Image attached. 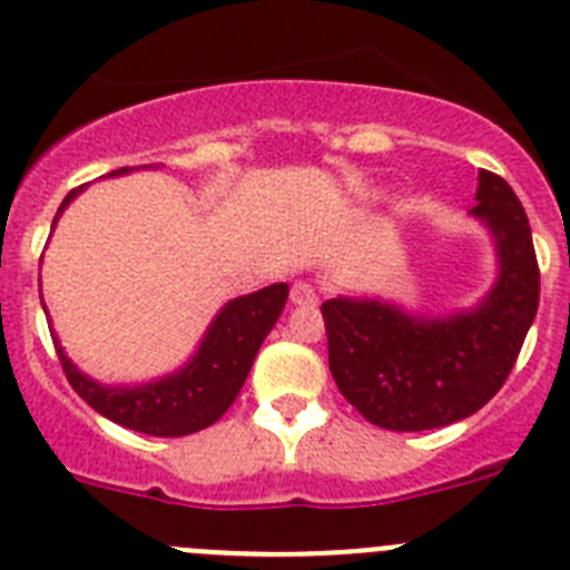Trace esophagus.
Segmentation results:
<instances>
[{
  "mask_svg": "<svg viewBox=\"0 0 570 570\" xmlns=\"http://www.w3.org/2000/svg\"><path fill=\"white\" fill-rule=\"evenodd\" d=\"M291 302L299 305V308H314L316 302H320V296H316V291L311 288L308 282H296L294 288H291Z\"/></svg>",
  "mask_w": 570,
  "mask_h": 570,
  "instance_id": "1",
  "label": "esophagus"
}]
</instances>
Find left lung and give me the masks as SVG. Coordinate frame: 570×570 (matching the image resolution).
<instances>
[{
	"instance_id": "1",
	"label": "left lung",
	"mask_w": 570,
	"mask_h": 570,
	"mask_svg": "<svg viewBox=\"0 0 570 570\" xmlns=\"http://www.w3.org/2000/svg\"><path fill=\"white\" fill-rule=\"evenodd\" d=\"M473 219L493 236L497 279L473 308L407 314L394 302H322L336 387L374 425L431 431L476 414L502 387L540 305V268L522 203L480 170Z\"/></svg>"
}]
</instances>
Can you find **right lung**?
I'll return each instance as SVG.
<instances>
[{
	"label": "right lung",
	"mask_w": 570,
	"mask_h": 570,
	"mask_svg": "<svg viewBox=\"0 0 570 570\" xmlns=\"http://www.w3.org/2000/svg\"><path fill=\"white\" fill-rule=\"evenodd\" d=\"M130 168H119L108 176H122ZM79 194L82 188H73L65 196L53 216V225ZM285 299H288L285 282L230 299L214 316L196 354L179 371L156 382H145V385H102L68 360L59 340H53V345L73 391L97 414L139 434L185 436L214 425L234 405L236 394L248 380L256 351L285 308Z\"/></svg>",
	"instance_id": "1"
}]
</instances>
